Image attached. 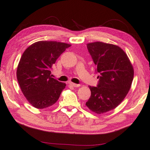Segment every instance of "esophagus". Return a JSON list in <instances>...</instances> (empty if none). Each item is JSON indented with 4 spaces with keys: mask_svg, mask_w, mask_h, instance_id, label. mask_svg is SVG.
<instances>
[{
    "mask_svg": "<svg viewBox=\"0 0 150 150\" xmlns=\"http://www.w3.org/2000/svg\"><path fill=\"white\" fill-rule=\"evenodd\" d=\"M69 84H70L71 86L75 87V88H78V87H80L79 84H76V83H72V82L69 83Z\"/></svg>",
    "mask_w": 150,
    "mask_h": 150,
    "instance_id": "34e87169",
    "label": "esophagus"
}]
</instances>
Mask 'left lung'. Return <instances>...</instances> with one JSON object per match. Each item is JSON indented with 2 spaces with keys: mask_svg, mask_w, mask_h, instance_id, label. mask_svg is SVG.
Masks as SVG:
<instances>
[{
  "mask_svg": "<svg viewBox=\"0 0 150 150\" xmlns=\"http://www.w3.org/2000/svg\"><path fill=\"white\" fill-rule=\"evenodd\" d=\"M87 48L97 67L99 83L97 87H89L91 96L86 105L100 115L115 109L125 99L132 84L134 70L119 46L96 42L87 44Z\"/></svg>",
  "mask_w": 150,
  "mask_h": 150,
  "instance_id": "obj_1",
  "label": "left lung"
}]
</instances>
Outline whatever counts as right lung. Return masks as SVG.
<instances>
[{"label": "right lung", "mask_w": 150, "mask_h": 150, "mask_svg": "<svg viewBox=\"0 0 150 150\" xmlns=\"http://www.w3.org/2000/svg\"><path fill=\"white\" fill-rule=\"evenodd\" d=\"M71 44L56 41H39L22 54L17 78L24 96L35 108L52 106L59 100L66 84L52 77L51 69L60 55Z\"/></svg>", "instance_id": "1"}]
</instances>
